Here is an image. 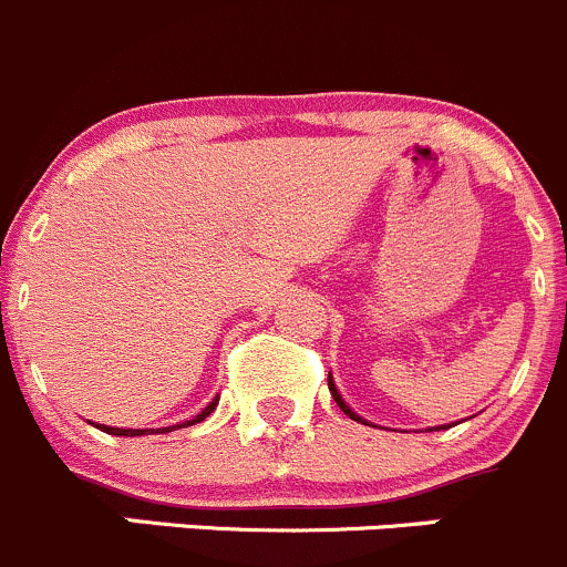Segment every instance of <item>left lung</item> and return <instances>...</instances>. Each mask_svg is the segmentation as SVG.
Listing matches in <instances>:
<instances>
[{"label": "left lung", "mask_w": 567, "mask_h": 567, "mask_svg": "<svg viewBox=\"0 0 567 567\" xmlns=\"http://www.w3.org/2000/svg\"><path fill=\"white\" fill-rule=\"evenodd\" d=\"M327 384H330V393H332V399H336V404L341 406V412H343V414H349V417H352V420H358V423H365V425H371L369 420H365V417H360L358 412H352V406H349L347 401H343V395L338 393L336 382H332V373H327ZM373 429H377V425H373ZM440 429H451V423H447V425H434V429H429V431H440Z\"/></svg>", "instance_id": "1"}]
</instances>
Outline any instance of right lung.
<instances>
[{
	"label": "right lung",
	"instance_id": "add662e5",
	"mask_svg": "<svg viewBox=\"0 0 567 567\" xmlns=\"http://www.w3.org/2000/svg\"><path fill=\"white\" fill-rule=\"evenodd\" d=\"M218 399L220 395H215L213 401H209L207 406H204L202 412L196 414V417H190V420H185V423H177V425H166V429H114V425H103V423H95V429H101V431H106V434H114V436H144V434H168V431H177V429H185V425H196V423H202L204 417H209V412L215 410V406H218ZM92 423V420H90Z\"/></svg>",
	"mask_w": 567,
	"mask_h": 567
}]
</instances>
